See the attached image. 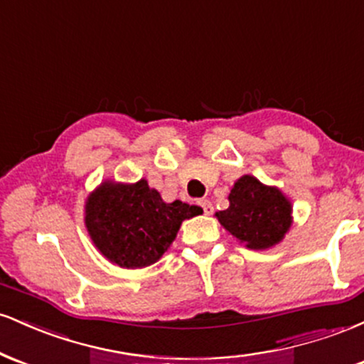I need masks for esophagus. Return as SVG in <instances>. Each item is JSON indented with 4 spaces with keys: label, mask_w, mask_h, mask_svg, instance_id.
<instances>
[{
    "label": "esophagus",
    "mask_w": 364,
    "mask_h": 364,
    "mask_svg": "<svg viewBox=\"0 0 364 364\" xmlns=\"http://www.w3.org/2000/svg\"><path fill=\"white\" fill-rule=\"evenodd\" d=\"M200 207H202V210H203V214L205 215H210L212 212H214V207H212V203L208 202V200H200Z\"/></svg>",
    "instance_id": "esophagus-1"
}]
</instances>
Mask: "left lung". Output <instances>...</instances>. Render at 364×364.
<instances>
[{
  "mask_svg": "<svg viewBox=\"0 0 364 364\" xmlns=\"http://www.w3.org/2000/svg\"><path fill=\"white\" fill-rule=\"evenodd\" d=\"M291 203L277 188L257 178H240L229 193V208L217 212L225 231L252 250L277 245L291 228Z\"/></svg>",
  "mask_w": 364,
  "mask_h": 364,
  "instance_id": "8db88e82",
  "label": "left lung"
}]
</instances>
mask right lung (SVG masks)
<instances>
[{
  "label": "right lung",
  "instance_id": "right-lung-1",
  "mask_svg": "<svg viewBox=\"0 0 364 364\" xmlns=\"http://www.w3.org/2000/svg\"><path fill=\"white\" fill-rule=\"evenodd\" d=\"M202 208L181 200L166 203L145 179L135 185L104 183L85 205L87 231L107 260L124 269L156 263L185 219Z\"/></svg>",
  "mask_w": 364,
  "mask_h": 364
}]
</instances>
